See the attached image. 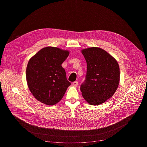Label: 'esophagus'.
<instances>
[{"label": "esophagus", "mask_w": 147, "mask_h": 147, "mask_svg": "<svg viewBox=\"0 0 147 147\" xmlns=\"http://www.w3.org/2000/svg\"><path fill=\"white\" fill-rule=\"evenodd\" d=\"M73 85L75 87H77L78 86V82L77 81H75L74 82H73Z\"/></svg>", "instance_id": "1"}]
</instances>
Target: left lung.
Returning <instances> with one entry per match:
<instances>
[{
  "instance_id": "8db88e82",
  "label": "left lung",
  "mask_w": 147,
  "mask_h": 147,
  "mask_svg": "<svg viewBox=\"0 0 147 147\" xmlns=\"http://www.w3.org/2000/svg\"><path fill=\"white\" fill-rule=\"evenodd\" d=\"M82 53L87 63L85 80L80 85L82 96L92 105L102 104L111 98L118 87V63L100 48L84 49Z\"/></svg>"
}]
</instances>
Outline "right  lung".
<instances>
[{
  "mask_svg": "<svg viewBox=\"0 0 147 147\" xmlns=\"http://www.w3.org/2000/svg\"><path fill=\"white\" fill-rule=\"evenodd\" d=\"M69 52L48 47L39 51L29 61L26 81L29 89L38 100L48 105L60 102L71 84L61 64Z\"/></svg>",
  "mask_w": 147,
  "mask_h": 147,
  "instance_id": "1",
  "label": "right lung"
}]
</instances>
